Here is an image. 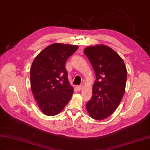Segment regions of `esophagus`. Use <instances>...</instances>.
Returning a JSON list of instances; mask_svg holds the SVG:
<instances>
[{
	"mask_svg": "<svg viewBox=\"0 0 150 150\" xmlns=\"http://www.w3.org/2000/svg\"><path fill=\"white\" fill-rule=\"evenodd\" d=\"M82 85H77V86L76 87V88L77 89V91H80V90L82 88Z\"/></svg>",
	"mask_w": 150,
	"mask_h": 150,
	"instance_id": "esophagus-1",
	"label": "esophagus"
}]
</instances>
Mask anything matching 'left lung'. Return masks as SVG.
Instances as JSON below:
<instances>
[{
    "label": "left lung",
    "instance_id": "left-lung-1",
    "mask_svg": "<svg viewBox=\"0 0 150 150\" xmlns=\"http://www.w3.org/2000/svg\"><path fill=\"white\" fill-rule=\"evenodd\" d=\"M95 71L96 80L91 99L86 104L91 117L102 120L117 109L125 91L127 70L122 59L105 45L89 46L84 50Z\"/></svg>",
    "mask_w": 150,
    "mask_h": 150
}]
</instances>
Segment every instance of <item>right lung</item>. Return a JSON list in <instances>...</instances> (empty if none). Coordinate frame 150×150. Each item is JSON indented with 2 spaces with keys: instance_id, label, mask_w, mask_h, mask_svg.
<instances>
[{
  "instance_id": "right-lung-1",
  "label": "right lung",
  "mask_w": 150,
  "mask_h": 150,
  "mask_svg": "<svg viewBox=\"0 0 150 150\" xmlns=\"http://www.w3.org/2000/svg\"><path fill=\"white\" fill-rule=\"evenodd\" d=\"M78 48L54 43L34 59L30 70L31 87L40 109L46 115H57L71 99L74 89L68 80L65 63Z\"/></svg>"
}]
</instances>
